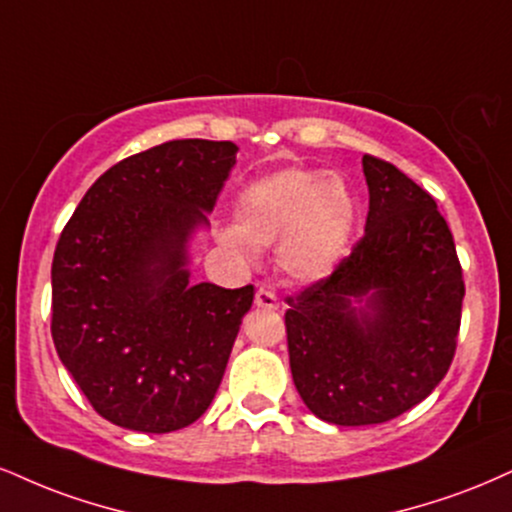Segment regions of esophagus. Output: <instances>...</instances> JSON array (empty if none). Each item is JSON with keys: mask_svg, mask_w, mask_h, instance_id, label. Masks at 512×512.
Wrapping results in <instances>:
<instances>
[{"mask_svg": "<svg viewBox=\"0 0 512 512\" xmlns=\"http://www.w3.org/2000/svg\"><path fill=\"white\" fill-rule=\"evenodd\" d=\"M255 305L262 307V310H279V298H276L274 291L269 288H260L255 293Z\"/></svg>", "mask_w": 512, "mask_h": 512, "instance_id": "esophagus-1", "label": "esophagus"}]
</instances>
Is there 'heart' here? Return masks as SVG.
Instances as JSON below:
<instances>
[{
  "instance_id": "heart-1",
  "label": "heart",
  "mask_w": 512,
  "mask_h": 512,
  "mask_svg": "<svg viewBox=\"0 0 512 512\" xmlns=\"http://www.w3.org/2000/svg\"><path fill=\"white\" fill-rule=\"evenodd\" d=\"M355 219V195L343 178L288 166L240 190L238 226L221 229L219 243L243 264L255 262L257 245L276 243V264L288 279L317 281L348 255Z\"/></svg>"
}]
</instances>
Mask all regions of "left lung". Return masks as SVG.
<instances>
[{
    "label": "left lung",
    "instance_id": "obj_1",
    "mask_svg": "<svg viewBox=\"0 0 512 512\" xmlns=\"http://www.w3.org/2000/svg\"><path fill=\"white\" fill-rule=\"evenodd\" d=\"M362 171L365 236L329 276L286 298L295 389L319 420L341 427L389 422L439 386L465 298L434 197L379 157H362Z\"/></svg>",
    "mask_w": 512,
    "mask_h": 512
}]
</instances>
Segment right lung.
<instances>
[{
    "label": "right lung",
    "instance_id": "1",
    "mask_svg": "<svg viewBox=\"0 0 512 512\" xmlns=\"http://www.w3.org/2000/svg\"><path fill=\"white\" fill-rule=\"evenodd\" d=\"M229 140H169L92 183L52 260L54 348L97 415L188 427L217 393L255 288L190 283L186 243L236 164Z\"/></svg>",
    "mask_w": 512,
    "mask_h": 512
}]
</instances>
